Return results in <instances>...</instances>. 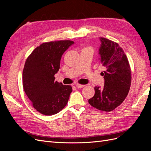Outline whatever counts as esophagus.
<instances>
[{"label": "esophagus", "instance_id": "34e87169", "mask_svg": "<svg viewBox=\"0 0 151 151\" xmlns=\"http://www.w3.org/2000/svg\"><path fill=\"white\" fill-rule=\"evenodd\" d=\"M76 86L77 87V88H83L85 86V85H83V84H76Z\"/></svg>", "mask_w": 151, "mask_h": 151}]
</instances>
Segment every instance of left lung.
I'll list each match as a JSON object with an SVG mask.
<instances>
[{"label": "left lung", "instance_id": "1", "mask_svg": "<svg viewBox=\"0 0 151 151\" xmlns=\"http://www.w3.org/2000/svg\"><path fill=\"white\" fill-rule=\"evenodd\" d=\"M101 44L99 49L100 61L105 70L103 88H94L95 94L89 103L99 110L111 111L123 103L129 92L131 70L128 58L117 43L105 38H99Z\"/></svg>", "mask_w": 151, "mask_h": 151}]
</instances>
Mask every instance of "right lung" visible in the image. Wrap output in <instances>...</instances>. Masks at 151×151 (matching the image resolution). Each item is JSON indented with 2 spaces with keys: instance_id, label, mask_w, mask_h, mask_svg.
<instances>
[{
  "instance_id": "add662e5",
  "label": "right lung",
  "mask_w": 151,
  "mask_h": 151,
  "mask_svg": "<svg viewBox=\"0 0 151 151\" xmlns=\"http://www.w3.org/2000/svg\"><path fill=\"white\" fill-rule=\"evenodd\" d=\"M74 43L60 40L41 44L27 58L22 85L34 108L45 115H53L64 108L72 91L69 85L55 81L63 53Z\"/></svg>"
}]
</instances>
